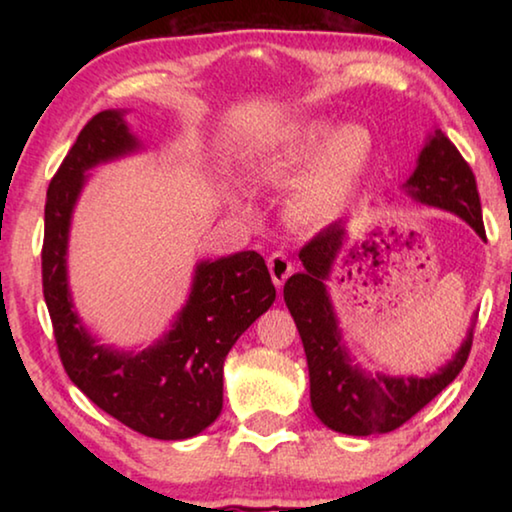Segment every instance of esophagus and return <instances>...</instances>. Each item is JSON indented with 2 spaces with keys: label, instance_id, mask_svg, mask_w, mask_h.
Returning a JSON list of instances; mask_svg holds the SVG:
<instances>
[{
  "label": "esophagus",
  "instance_id": "1",
  "mask_svg": "<svg viewBox=\"0 0 512 512\" xmlns=\"http://www.w3.org/2000/svg\"><path fill=\"white\" fill-rule=\"evenodd\" d=\"M268 271H271L273 284H275L277 289H280L282 284L287 282V277L291 275L293 264H291V259L284 255V253H273L271 257H268Z\"/></svg>",
  "mask_w": 512,
  "mask_h": 512
}]
</instances>
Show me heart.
Instances as JSON below:
<instances>
[{
	"label": "heart",
	"instance_id": "b5f03b06",
	"mask_svg": "<svg viewBox=\"0 0 512 512\" xmlns=\"http://www.w3.org/2000/svg\"><path fill=\"white\" fill-rule=\"evenodd\" d=\"M375 160V137L361 124L298 119L277 126L246 155L248 176L282 187L300 172L287 198L289 221L325 228L350 210Z\"/></svg>",
	"mask_w": 512,
	"mask_h": 512
}]
</instances>
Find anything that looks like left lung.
<instances>
[{"label": "left lung", "instance_id": "left-lung-1", "mask_svg": "<svg viewBox=\"0 0 512 512\" xmlns=\"http://www.w3.org/2000/svg\"><path fill=\"white\" fill-rule=\"evenodd\" d=\"M415 203L438 207L463 219L485 239L481 201L470 164L436 128L424 142L409 180L402 185ZM348 244V223L336 221L300 250L305 271L284 284L291 311L307 354L311 409L332 431L348 436H375L402 427L463 370L472 348L474 318L461 348L438 372L424 377L366 372L354 363L343 343L339 318L327 282ZM354 257V255H352Z\"/></svg>", "mask_w": 512, "mask_h": 512}]
</instances>
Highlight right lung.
Here are the masks:
<instances>
[{
    "mask_svg": "<svg viewBox=\"0 0 512 512\" xmlns=\"http://www.w3.org/2000/svg\"><path fill=\"white\" fill-rule=\"evenodd\" d=\"M124 110L94 115L51 178L45 205L42 291L60 361L90 400L158 440L194 438L223 409V361L273 305L275 287L255 250L198 262L189 298L158 341L140 352L99 343L76 314L67 277L69 228L90 169L142 151Z\"/></svg>",
    "mask_w": 512,
    "mask_h": 512,
    "instance_id": "obj_1",
    "label": "right lung"
}]
</instances>
